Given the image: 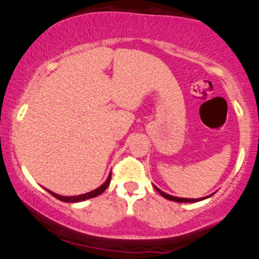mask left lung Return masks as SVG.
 I'll return each mask as SVG.
<instances>
[{
    "instance_id": "1",
    "label": "left lung",
    "mask_w": 259,
    "mask_h": 259,
    "mask_svg": "<svg viewBox=\"0 0 259 259\" xmlns=\"http://www.w3.org/2000/svg\"><path fill=\"white\" fill-rule=\"evenodd\" d=\"M154 189H156L157 191H158L159 194L163 196V197L167 198V200L175 201V202H181V203H187V202H198V201H202V200H204V198H208V197H210V196H212V195H210V196H207V197H202V198H181V197H175V196L165 194V192H163L162 190H159L158 187H156V186H154Z\"/></svg>"
}]
</instances>
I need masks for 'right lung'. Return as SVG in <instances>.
<instances>
[{"label":"right lung","mask_w":259,"mask_h":259,"mask_svg":"<svg viewBox=\"0 0 259 259\" xmlns=\"http://www.w3.org/2000/svg\"><path fill=\"white\" fill-rule=\"evenodd\" d=\"M111 178H112V173H109L108 178H107V180L105 183L102 184L100 187H97L96 190H94V191H90L88 192V194H84V195H79V196H69V197H67V196H61L58 194H55V192L50 191V190H47V191L51 194L53 197H56L57 200H61L63 202H70V203H74V202H81V201H85V200H89V198H92V197H96V196H99L102 194L103 191L108 187L109 183H111Z\"/></svg>","instance_id":"right-lung-1"}]
</instances>
